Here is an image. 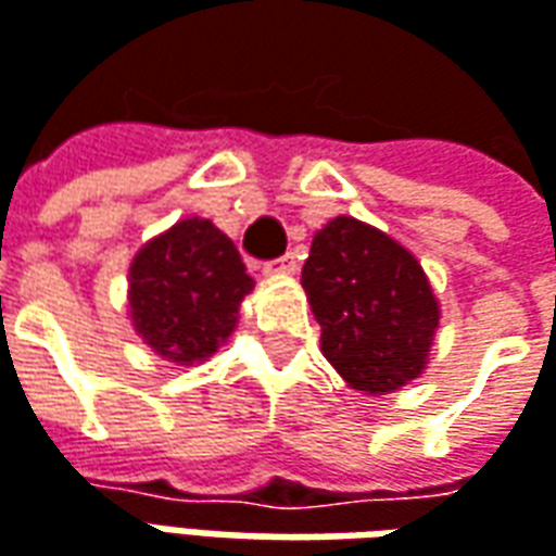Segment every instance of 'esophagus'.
<instances>
[{
    "instance_id": "34e87169",
    "label": "esophagus",
    "mask_w": 556,
    "mask_h": 556,
    "mask_svg": "<svg viewBox=\"0 0 556 556\" xmlns=\"http://www.w3.org/2000/svg\"><path fill=\"white\" fill-rule=\"evenodd\" d=\"M267 270H270V274H282V277H291V274H294V270H298V262H294V255H282V258H277V262H274V265L267 267Z\"/></svg>"
}]
</instances>
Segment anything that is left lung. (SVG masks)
Wrapping results in <instances>:
<instances>
[{
	"label": "left lung",
	"mask_w": 556,
	"mask_h": 556,
	"mask_svg": "<svg viewBox=\"0 0 556 556\" xmlns=\"http://www.w3.org/2000/svg\"><path fill=\"white\" fill-rule=\"evenodd\" d=\"M301 286L321 328V355L345 386L379 397L427 370L440 301L400 240L355 216H333L313 238Z\"/></svg>",
	"instance_id": "8db88e82"
}]
</instances>
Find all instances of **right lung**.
Returning a JSON list of instances; mask_svg holds the SVG:
<instances>
[{"instance_id": "right-lung-1", "label": "right lung", "mask_w": 556, "mask_h": 556, "mask_svg": "<svg viewBox=\"0 0 556 556\" xmlns=\"http://www.w3.org/2000/svg\"><path fill=\"white\" fill-rule=\"evenodd\" d=\"M252 277L238 247L211 219L174 223L135 252L129 265V318L159 358L192 367L238 328Z\"/></svg>"}]
</instances>
